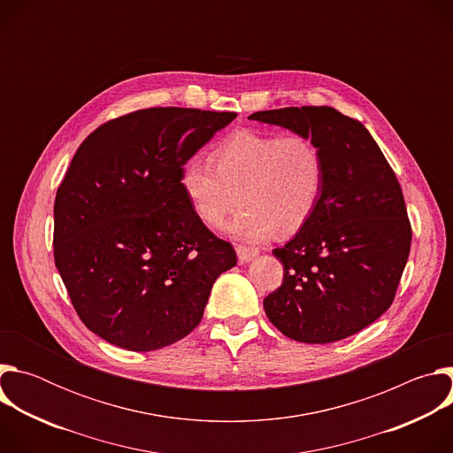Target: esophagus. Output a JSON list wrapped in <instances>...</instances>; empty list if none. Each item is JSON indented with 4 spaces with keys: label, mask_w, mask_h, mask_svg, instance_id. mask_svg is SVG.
<instances>
[{
    "label": "esophagus",
    "mask_w": 453,
    "mask_h": 453,
    "mask_svg": "<svg viewBox=\"0 0 453 453\" xmlns=\"http://www.w3.org/2000/svg\"><path fill=\"white\" fill-rule=\"evenodd\" d=\"M260 252L257 247H249V245H236V254H238V262L240 264H247L250 262L252 257Z\"/></svg>",
    "instance_id": "34e87169"
}]
</instances>
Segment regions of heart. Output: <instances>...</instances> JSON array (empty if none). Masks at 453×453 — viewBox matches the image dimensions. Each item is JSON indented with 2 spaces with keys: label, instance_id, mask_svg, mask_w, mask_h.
Instances as JSON below:
<instances>
[{
  "label": "heart",
  "instance_id": "b5f03b06",
  "mask_svg": "<svg viewBox=\"0 0 453 453\" xmlns=\"http://www.w3.org/2000/svg\"><path fill=\"white\" fill-rule=\"evenodd\" d=\"M210 159L201 156L182 163L179 186L196 217L219 229L245 204L233 233L262 240L276 229L297 231L313 213L326 163L319 145L306 134L238 131L226 138Z\"/></svg>",
  "mask_w": 453,
  "mask_h": 453
}]
</instances>
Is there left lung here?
Returning <instances> with one entry per match:
<instances>
[{
	"instance_id": "1",
	"label": "left lung",
	"mask_w": 453,
	"mask_h": 453,
	"mask_svg": "<svg viewBox=\"0 0 453 453\" xmlns=\"http://www.w3.org/2000/svg\"><path fill=\"white\" fill-rule=\"evenodd\" d=\"M250 119L310 136L326 163L320 199L274 256L283 283L264 299L288 339L328 344L358 334L395 301L412 227L403 191L367 128L326 105L257 111Z\"/></svg>"
}]
</instances>
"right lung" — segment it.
<instances>
[{"label": "right lung", "instance_id": "obj_1", "mask_svg": "<svg viewBox=\"0 0 453 453\" xmlns=\"http://www.w3.org/2000/svg\"><path fill=\"white\" fill-rule=\"evenodd\" d=\"M236 118L140 109L91 133L57 188L53 256L84 325L118 348L170 346L203 319L233 245L191 211L182 163Z\"/></svg>", "mask_w": 453, "mask_h": 453}]
</instances>
